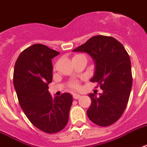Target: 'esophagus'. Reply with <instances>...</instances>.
Wrapping results in <instances>:
<instances>
[{
  "label": "esophagus",
  "instance_id": "1",
  "mask_svg": "<svg viewBox=\"0 0 147 147\" xmlns=\"http://www.w3.org/2000/svg\"><path fill=\"white\" fill-rule=\"evenodd\" d=\"M80 97H81V96L78 95V94H73V96H72V98H73L74 99H78Z\"/></svg>",
  "mask_w": 147,
  "mask_h": 147
}]
</instances>
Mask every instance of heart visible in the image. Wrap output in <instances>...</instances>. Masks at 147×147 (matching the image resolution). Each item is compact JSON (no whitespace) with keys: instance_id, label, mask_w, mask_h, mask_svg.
Wrapping results in <instances>:
<instances>
[{"instance_id":"1","label":"heart","mask_w":147,"mask_h":147,"mask_svg":"<svg viewBox=\"0 0 147 147\" xmlns=\"http://www.w3.org/2000/svg\"><path fill=\"white\" fill-rule=\"evenodd\" d=\"M75 55V56H76ZM74 56V57H75ZM69 87L71 88V89H78L80 86H79V82L78 81H72L69 83Z\"/></svg>"}]
</instances>
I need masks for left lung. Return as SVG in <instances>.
<instances>
[{"label":"left lung","instance_id":"left-lung-1","mask_svg":"<svg viewBox=\"0 0 147 147\" xmlns=\"http://www.w3.org/2000/svg\"><path fill=\"white\" fill-rule=\"evenodd\" d=\"M73 51L86 52L95 60L91 82H98L103 90L98 97L88 95L92 102L87 116L98 126H110L123 115L130 95L133 76L129 54L116 38L104 35L92 37Z\"/></svg>","mask_w":147,"mask_h":147}]
</instances>
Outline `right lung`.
Masks as SVG:
<instances>
[{
    "label": "right lung",
    "instance_id": "add662e5",
    "mask_svg": "<svg viewBox=\"0 0 147 147\" xmlns=\"http://www.w3.org/2000/svg\"><path fill=\"white\" fill-rule=\"evenodd\" d=\"M59 54L46 45L34 44L20 54L13 77L19 104L24 114L35 127L50 134L65 127L72 103L70 94L52 98L48 90L52 81L51 59Z\"/></svg>",
    "mask_w": 147,
    "mask_h": 147
}]
</instances>
